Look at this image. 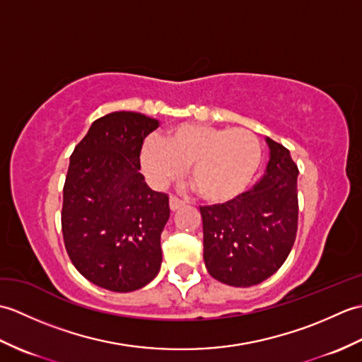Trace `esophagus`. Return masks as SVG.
Segmentation results:
<instances>
[{"mask_svg":"<svg viewBox=\"0 0 362 362\" xmlns=\"http://www.w3.org/2000/svg\"><path fill=\"white\" fill-rule=\"evenodd\" d=\"M183 205H185V202L180 201V199L177 197V196H171V197H169V206H171V210H173V211L179 210L180 206H183Z\"/></svg>","mask_w":362,"mask_h":362,"instance_id":"esophagus-1","label":"esophagus"}]
</instances>
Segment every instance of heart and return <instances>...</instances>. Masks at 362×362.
Returning <instances> with one entry per match:
<instances>
[{"label": "heart", "instance_id": "1", "mask_svg": "<svg viewBox=\"0 0 362 362\" xmlns=\"http://www.w3.org/2000/svg\"><path fill=\"white\" fill-rule=\"evenodd\" d=\"M141 165L157 185L179 179L189 166V182L204 201L224 204L241 196L263 158L258 138L245 129H227L199 122L169 127L163 140L148 138Z\"/></svg>", "mask_w": 362, "mask_h": 362}]
</instances>
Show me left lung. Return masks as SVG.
I'll list each match as a JSON object with an SVG mask.
<instances>
[{"mask_svg": "<svg viewBox=\"0 0 362 362\" xmlns=\"http://www.w3.org/2000/svg\"><path fill=\"white\" fill-rule=\"evenodd\" d=\"M271 160L255 187L226 204L201 206L204 259L210 275L249 288L275 274L294 245L298 168L283 144L267 138Z\"/></svg>", "mask_w": 362, "mask_h": 362, "instance_id": "obj_1", "label": "left lung"}]
</instances>
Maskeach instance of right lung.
<instances>
[{
	"instance_id": "add662e5",
	"label": "right lung",
	"mask_w": 362,
	"mask_h": 362,
	"mask_svg": "<svg viewBox=\"0 0 362 362\" xmlns=\"http://www.w3.org/2000/svg\"><path fill=\"white\" fill-rule=\"evenodd\" d=\"M157 127V119L141 113H109L91 124L70 157L65 249L74 267L104 289H140L160 271L169 197L152 191L140 173L143 141Z\"/></svg>"
}]
</instances>
